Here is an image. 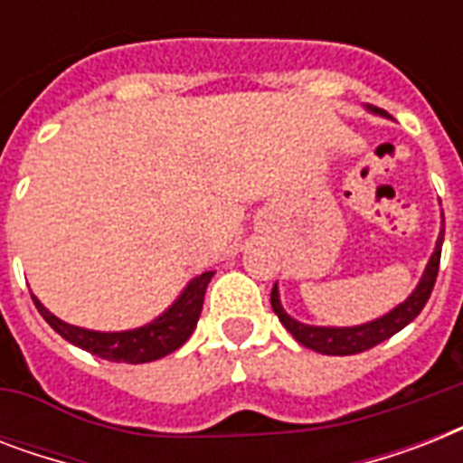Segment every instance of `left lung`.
Wrapping results in <instances>:
<instances>
[{
  "label": "left lung",
  "instance_id": "1",
  "mask_svg": "<svg viewBox=\"0 0 463 463\" xmlns=\"http://www.w3.org/2000/svg\"><path fill=\"white\" fill-rule=\"evenodd\" d=\"M373 112H382L377 108H370ZM442 223H445V213H442ZM442 240H445V228L439 231L438 245L432 252L430 261L423 271V279L416 286V290L411 293L402 305H396L392 312H387L380 319L360 324V326H309V324L298 322L283 309L281 300H279V288L274 286L271 290V307L279 315L281 324L293 334L298 344H303L305 348H312L324 355H353V353H363L373 345L387 341L389 336H394L396 331H402L406 324H411L420 315V309L425 307L428 298L432 293V286L438 281L439 271V254H442Z\"/></svg>",
  "mask_w": 463,
  "mask_h": 463
}]
</instances>
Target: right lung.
Instances as JSON below:
<instances>
[{"instance_id":"obj_1","label":"right lung","mask_w":463,"mask_h":463,"mask_svg":"<svg viewBox=\"0 0 463 463\" xmlns=\"http://www.w3.org/2000/svg\"><path fill=\"white\" fill-rule=\"evenodd\" d=\"M211 276H213V271H206V274L192 279L187 283V288L182 290V296L158 319L132 331L81 329V326H74V324L61 322L60 317H54L35 296H33V303L43 315V319L61 338H67L69 344L79 345V348L93 353L98 358L137 365V363H151V360H158L167 353L177 351L192 336V331L199 322V315H202L203 293H206Z\"/></svg>"}]
</instances>
